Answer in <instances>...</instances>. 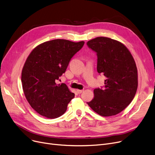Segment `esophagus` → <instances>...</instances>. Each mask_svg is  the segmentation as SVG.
<instances>
[{"label": "esophagus", "instance_id": "obj_1", "mask_svg": "<svg viewBox=\"0 0 155 155\" xmlns=\"http://www.w3.org/2000/svg\"><path fill=\"white\" fill-rule=\"evenodd\" d=\"M77 92H78V94H80L82 93L84 91H83V90H77Z\"/></svg>", "mask_w": 155, "mask_h": 155}]
</instances>
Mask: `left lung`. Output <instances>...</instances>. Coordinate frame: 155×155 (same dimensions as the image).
<instances>
[{
  "instance_id": "1",
  "label": "left lung",
  "mask_w": 155,
  "mask_h": 155,
  "mask_svg": "<svg viewBox=\"0 0 155 155\" xmlns=\"http://www.w3.org/2000/svg\"><path fill=\"white\" fill-rule=\"evenodd\" d=\"M96 53L97 70L107 78L105 85L94 89V98L87 102L102 116L123 111L131 102L137 88V71L131 53L117 41L98 37L87 43Z\"/></svg>"
}]
</instances>
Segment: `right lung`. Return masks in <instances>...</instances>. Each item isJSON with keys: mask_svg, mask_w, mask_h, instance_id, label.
<instances>
[{"mask_svg": "<svg viewBox=\"0 0 155 155\" xmlns=\"http://www.w3.org/2000/svg\"><path fill=\"white\" fill-rule=\"evenodd\" d=\"M84 43L54 39L39 45L28 57L22 71V88L31 106L40 115L54 119L66 112L75 94L65 84L56 82Z\"/></svg>", "mask_w": 155, "mask_h": 155, "instance_id": "obj_1", "label": "right lung"}]
</instances>
